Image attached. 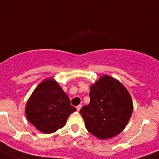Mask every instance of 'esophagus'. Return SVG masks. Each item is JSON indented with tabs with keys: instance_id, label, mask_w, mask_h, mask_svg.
<instances>
[{
	"instance_id": "esophagus-1",
	"label": "esophagus",
	"mask_w": 159,
	"mask_h": 159,
	"mask_svg": "<svg viewBox=\"0 0 159 159\" xmlns=\"http://www.w3.org/2000/svg\"><path fill=\"white\" fill-rule=\"evenodd\" d=\"M76 109H77V110H78V111H80V109H81V105H79V106H77Z\"/></svg>"
}]
</instances>
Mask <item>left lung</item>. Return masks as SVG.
Wrapping results in <instances>:
<instances>
[{
    "label": "left lung",
    "instance_id": "1",
    "mask_svg": "<svg viewBox=\"0 0 159 159\" xmlns=\"http://www.w3.org/2000/svg\"><path fill=\"white\" fill-rule=\"evenodd\" d=\"M89 96V104L80 110L89 132L102 140L121 133L134 109L131 96L125 86L104 75L91 85Z\"/></svg>",
    "mask_w": 159,
    "mask_h": 159
}]
</instances>
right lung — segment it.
I'll list each match as a JSON object with an SVG mask.
<instances>
[{
  "mask_svg": "<svg viewBox=\"0 0 159 159\" xmlns=\"http://www.w3.org/2000/svg\"><path fill=\"white\" fill-rule=\"evenodd\" d=\"M75 111L67 94L53 78L43 80L35 88L25 106L28 120L44 134L62 128Z\"/></svg>",
  "mask_w": 159,
  "mask_h": 159,
  "instance_id": "right-lung-1",
  "label": "right lung"
}]
</instances>
